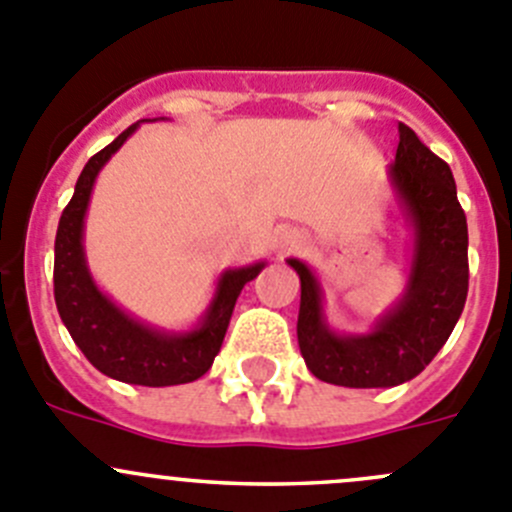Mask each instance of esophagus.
<instances>
[{
    "instance_id": "34e87169",
    "label": "esophagus",
    "mask_w": 512,
    "mask_h": 512,
    "mask_svg": "<svg viewBox=\"0 0 512 512\" xmlns=\"http://www.w3.org/2000/svg\"><path fill=\"white\" fill-rule=\"evenodd\" d=\"M302 247V237L300 232H292V230H285L277 235V250L280 252H295Z\"/></svg>"
}]
</instances>
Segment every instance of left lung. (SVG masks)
Masks as SVG:
<instances>
[{
  "label": "left lung",
  "mask_w": 512,
  "mask_h": 512,
  "mask_svg": "<svg viewBox=\"0 0 512 512\" xmlns=\"http://www.w3.org/2000/svg\"><path fill=\"white\" fill-rule=\"evenodd\" d=\"M400 145L388 167L398 205L413 230L403 295L370 332L342 335L325 320L315 272L290 257L300 275L297 342L317 380L342 388H395L425 370L448 342L468 297V222L450 167L398 124Z\"/></svg>",
  "instance_id": "8db88e82"
}]
</instances>
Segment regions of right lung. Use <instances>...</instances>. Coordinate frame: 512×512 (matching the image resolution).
Returning <instances> with one entry per match:
<instances>
[{
	"mask_svg": "<svg viewBox=\"0 0 512 512\" xmlns=\"http://www.w3.org/2000/svg\"><path fill=\"white\" fill-rule=\"evenodd\" d=\"M137 127L140 122L127 127L117 140L97 152L74 185V195L59 217L54 240V302L74 345L99 372L130 385L167 388L197 380L210 370L242 287L255 280L267 262L222 272L205 315L185 332H167L147 325L99 290L84 257V217L99 170L135 135Z\"/></svg>",
	"mask_w": 512,
	"mask_h": 512,
	"instance_id": "add662e5",
	"label": "right lung"
}]
</instances>
